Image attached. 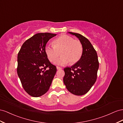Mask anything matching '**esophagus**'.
<instances>
[{
  "instance_id": "obj_1",
  "label": "esophagus",
  "mask_w": 123,
  "mask_h": 123,
  "mask_svg": "<svg viewBox=\"0 0 123 123\" xmlns=\"http://www.w3.org/2000/svg\"><path fill=\"white\" fill-rule=\"evenodd\" d=\"M57 69L58 70H60V69H62V68H60V67H58V66H57Z\"/></svg>"
}]
</instances>
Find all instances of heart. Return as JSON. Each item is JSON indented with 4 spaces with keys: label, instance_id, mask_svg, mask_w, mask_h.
<instances>
[{
    "label": "heart",
    "instance_id": "heart-1",
    "mask_svg": "<svg viewBox=\"0 0 123 123\" xmlns=\"http://www.w3.org/2000/svg\"><path fill=\"white\" fill-rule=\"evenodd\" d=\"M62 50L61 57L56 59L54 63L64 66L70 63L73 64L78 62L82 55L81 43L68 35H62L53 41V44H47L45 47V52L49 60L55 61L58 55V51Z\"/></svg>",
    "mask_w": 123,
    "mask_h": 123
}]
</instances>
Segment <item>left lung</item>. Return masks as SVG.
Instances as JSON below:
<instances>
[{"label": "left lung", "mask_w": 123, "mask_h": 123, "mask_svg": "<svg viewBox=\"0 0 123 123\" xmlns=\"http://www.w3.org/2000/svg\"><path fill=\"white\" fill-rule=\"evenodd\" d=\"M79 40L83 48L79 60L71 67L64 68L63 82L66 89L76 95L86 94L94 85L99 68L97 54L91 42L79 33L68 32Z\"/></svg>", "instance_id": "1"}]
</instances>
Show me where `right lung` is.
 <instances>
[{
  "label": "right lung",
  "mask_w": 123,
  "mask_h": 123,
  "mask_svg": "<svg viewBox=\"0 0 123 123\" xmlns=\"http://www.w3.org/2000/svg\"><path fill=\"white\" fill-rule=\"evenodd\" d=\"M56 35L34 34L24 42L18 54L17 74L24 90L32 97H40L47 92L57 72L45 52L48 41Z\"/></svg>",
  "instance_id": "obj_1"
}]
</instances>
